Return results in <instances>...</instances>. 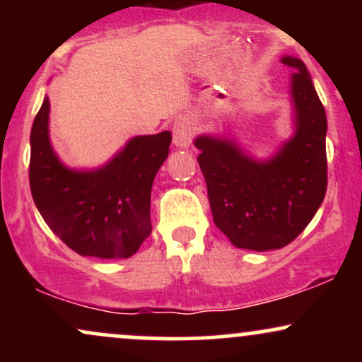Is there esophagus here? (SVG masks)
Listing matches in <instances>:
<instances>
[{
	"instance_id": "esophagus-1",
	"label": "esophagus",
	"mask_w": 362,
	"mask_h": 362,
	"mask_svg": "<svg viewBox=\"0 0 362 362\" xmlns=\"http://www.w3.org/2000/svg\"><path fill=\"white\" fill-rule=\"evenodd\" d=\"M173 144L178 148H187L192 143V124L187 117H180L173 122Z\"/></svg>"
}]
</instances>
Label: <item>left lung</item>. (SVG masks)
I'll use <instances>...</instances> for the list:
<instances>
[{
  "label": "left lung",
  "mask_w": 362,
  "mask_h": 362,
  "mask_svg": "<svg viewBox=\"0 0 362 362\" xmlns=\"http://www.w3.org/2000/svg\"><path fill=\"white\" fill-rule=\"evenodd\" d=\"M294 71L296 132L272 160L257 163L231 141L201 136L199 167L214 224L238 248L274 250L308 226L327 192V115L305 62L286 56Z\"/></svg>",
  "instance_id": "8db88e82"
}]
</instances>
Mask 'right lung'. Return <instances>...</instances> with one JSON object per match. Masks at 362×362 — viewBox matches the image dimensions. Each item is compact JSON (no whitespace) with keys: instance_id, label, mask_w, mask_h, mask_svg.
<instances>
[{"instance_id":"right-lung-1","label":"right lung","mask_w":362,"mask_h":362,"mask_svg":"<svg viewBox=\"0 0 362 362\" xmlns=\"http://www.w3.org/2000/svg\"><path fill=\"white\" fill-rule=\"evenodd\" d=\"M49 100L30 132L28 180L47 226L80 255L127 259L151 233V187L168 156L172 134L138 136L95 172L62 167L49 143Z\"/></svg>"}]
</instances>
